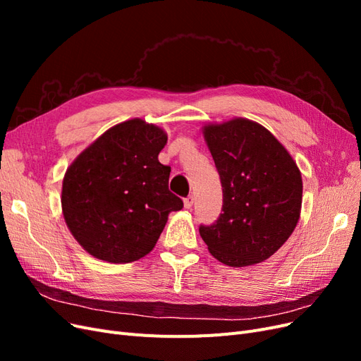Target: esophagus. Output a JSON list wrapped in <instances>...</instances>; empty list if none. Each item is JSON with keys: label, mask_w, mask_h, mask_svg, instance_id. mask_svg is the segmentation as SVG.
Wrapping results in <instances>:
<instances>
[{"label": "esophagus", "mask_w": 361, "mask_h": 361, "mask_svg": "<svg viewBox=\"0 0 361 361\" xmlns=\"http://www.w3.org/2000/svg\"><path fill=\"white\" fill-rule=\"evenodd\" d=\"M192 203H194V197H192V195H188V197H185V200H183V206L187 207V209H191V207H192Z\"/></svg>", "instance_id": "1"}]
</instances>
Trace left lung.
<instances>
[{
    "label": "left lung",
    "instance_id": "obj_1",
    "mask_svg": "<svg viewBox=\"0 0 361 361\" xmlns=\"http://www.w3.org/2000/svg\"><path fill=\"white\" fill-rule=\"evenodd\" d=\"M223 187L220 216L199 232L228 267L268 259L298 223L302 180L297 164L268 129L247 118L204 126Z\"/></svg>",
    "mask_w": 361,
    "mask_h": 361
}]
</instances>
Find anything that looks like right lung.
<instances>
[{
    "instance_id": "add662e5",
    "label": "right lung",
    "mask_w": 361,
    "mask_h": 361,
    "mask_svg": "<svg viewBox=\"0 0 361 361\" xmlns=\"http://www.w3.org/2000/svg\"><path fill=\"white\" fill-rule=\"evenodd\" d=\"M167 135L143 120L108 129L87 147L63 179L61 207L69 231L85 251L129 264L155 247L182 199L169 190L170 167L158 161Z\"/></svg>"
}]
</instances>
